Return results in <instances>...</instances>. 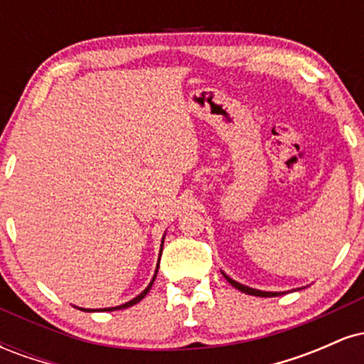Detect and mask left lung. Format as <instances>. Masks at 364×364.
<instances>
[{
    "instance_id": "obj_1",
    "label": "left lung",
    "mask_w": 364,
    "mask_h": 364,
    "mask_svg": "<svg viewBox=\"0 0 364 364\" xmlns=\"http://www.w3.org/2000/svg\"><path fill=\"white\" fill-rule=\"evenodd\" d=\"M223 275H224V277H225V281H228L229 284H231L232 287H236L237 291L245 292V294H250V296H260V298H274V296L284 294V292H286V291H282V292H270V291H260V289H253V287H250V286H245V284H240V282H236L235 279H231V277H229V275H225L224 272H223ZM301 289H303V287H301ZM292 291H299V289H292Z\"/></svg>"
}]
</instances>
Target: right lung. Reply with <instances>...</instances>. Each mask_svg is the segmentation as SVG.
<instances>
[{"instance_id":"obj_1","label":"right lung","mask_w":364,"mask_h":364,"mask_svg":"<svg viewBox=\"0 0 364 364\" xmlns=\"http://www.w3.org/2000/svg\"><path fill=\"white\" fill-rule=\"evenodd\" d=\"M164 237H166V236H162V241H161V253H162V246H164ZM161 253H159V260H161ZM157 270H159V263H157V267H156V274H154L152 281L149 282V286L145 287V289L141 291L140 294L136 296V298L129 299L128 303H124V304H119V306H111V308H99V310H90V308H78V306H75V308H78V310H82V311H116V310H123V308H129V306H133V304H136V303H139V301H141V299L145 298V294H147V292L150 291V287H152L154 281H156Z\"/></svg>"}]
</instances>
